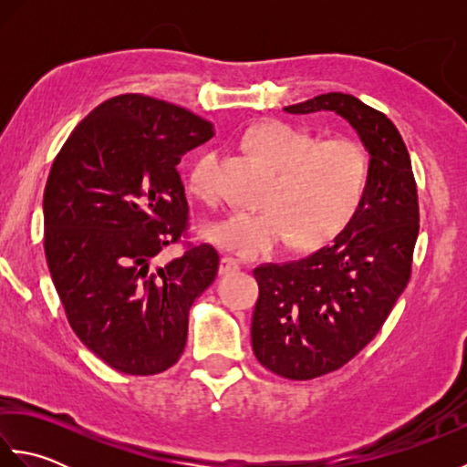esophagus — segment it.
Segmentation results:
<instances>
[{
  "instance_id": "obj_1",
  "label": "esophagus",
  "mask_w": 467,
  "mask_h": 467,
  "mask_svg": "<svg viewBox=\"0 0 467 467\" xmlns=\"http://www.w3.org/2000/svg\"><path fill=\"white\" fill-rule=\"evenodd\" d=\"M236 271H239V263L231 259V256H223L221 265H218V275H231Z\"/></svg>"
}]
</instances>
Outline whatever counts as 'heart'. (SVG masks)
<instances>
[{
    "label": "heart",
    "mask_w": 467,
    "mask_h": 467,
    "mask_svg": "<svg viewBox=\"0 0 467 467\" xmlns=\"http://www.w3.org/2000/svg\"><path fill=\"white\" fill-rule=\"evenodd\" d=\"M246 150L275 168L261 213H233L204 226V239L241 259H266L291 241L311 251L343 234L359 214L371 182V156L353 138L317 136L289 122L266 120L243 134ZM194 196L216 201V156L191 168Z\"/></svg>",
    "instance_id": "b5f03b06"
}]
</instances>
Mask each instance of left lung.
<instances>
[{"instance_id":"obj_1","label":"left lung","mask_w":467,"mask_h":467,"mask_svg":"<svg viewBox=\"0 0 467 467\" xmlns=\"http://www.w3.org/2000/svg\"><path fill=\"white\" fill-rule=\"evenodd\" d=\"M285 110L343 116L371 154L365 202L333 244L253 271L259 283L251 327L256 359L285 379L306 381L349 363L379 333L410 283L420 204L410 152L383 112L341 92Z\"/></svg>"}]
</instances>
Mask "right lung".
<instances>
[{
    "label": "right lung",
    "instance_id": "obj_1",
    "mask_svg": "<svg viewBox=\"0 0 467 467\" xmlns=\"http://www.w3.org/2000/svg\"><path fill=\"white\" fill-rule=\"evenodd\" d=\"M213 124L144 94H122L67 136L44 192V251L67 323L88 349L126 375H156L184 351L188 311L214 281L218 253L183 243L188 202L176 164Z\"/></svg>",
    "mask_w": 467,
    "mask_h": 467
}]
</instances>
